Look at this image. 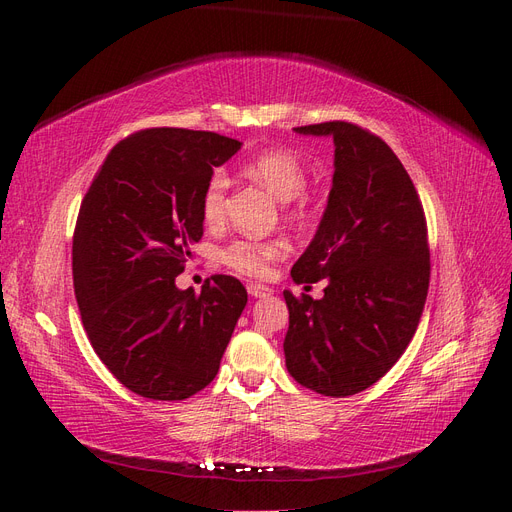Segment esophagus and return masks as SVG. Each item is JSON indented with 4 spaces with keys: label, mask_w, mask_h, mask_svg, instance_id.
I'll use <instances>...</instances> for the list:
<instances>
[{
    "label": "esophagus",
    "mask_w": 512,
    "mask_h": 512,
    "mask_svg": "<svg viewBox=\"0 0 512 512\" xmlns=\"http://www.w3.org/2000/svg\"><path fill=\"white\" fill-rule=\"evenodd\" d=\"M247 292H250L254 299H267L273 294V288H269L265 284H250V286H247Z\"/></svg>",
    "instance_id": "obj_1"
}]
</instances>
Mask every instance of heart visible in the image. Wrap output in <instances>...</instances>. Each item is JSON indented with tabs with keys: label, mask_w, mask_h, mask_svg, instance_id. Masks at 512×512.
I'll list each match as a JSON object with an SVG mask.
<instances>
[{
	"label": "heart",
	"mask_w": 512,
	"mask_h": 512,
	"mask_svg": "<svg viewBox=\"0 0 512 512\" xmlns=\"http://www.w3.org/2000/svg\"><path fill=\"white\" fill-rule=\"evenodd\" d=\"M252 177H256L277 200H294L305 183L307 168L297 153L290 149H267L258 153L247 164ZM228 192V177L224 170H215L207 181L203 194V215L209 224L222 220L224 203ZM282 243L280 241H260V239H239L232 241L222 252V258L228 267L237 269L247 275H265L271 262L280 258Z\"/></svg>",
	"instance_id": "heart-1"
}]
</instances>
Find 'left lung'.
Instances as JSON below:
<instances>
[{
  "label": "left lung",
  "mask_w": 512,
  "mask_h": 512,
  "mask_svg": "<svg viewBox=\"0 0 512 512\" xmlns=\"http://www.w3.org/2000/svg\"><path fill=\"white\" fill-rule=\"evenodd\" d=\"M294 132L333 138L335 170L316 235L290 271L297 284H329L316 301L284 292L286 367L307 389L348 397L378 382L414 337L429 288L425 213L382 138L346 121Z\"/></svg>",
  "instance_id": "1"
}]
</instances>
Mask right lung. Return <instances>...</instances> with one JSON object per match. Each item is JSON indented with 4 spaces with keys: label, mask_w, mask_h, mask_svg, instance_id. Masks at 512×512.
<instances>
[{
    "label": "right lung",
    "mask_w": 512,
    "mask_h": 512,
    "mask_svg": "<svg viewBox=\"0 0 512 512\" xmlns=\"http://www.w3.org/2000/svg\"><path fill=\"white\" fill-rule=\"evenodd\" d=\"M241 145L215 132L143 130L111 149L83 198L76 303L100 361L136 395L181 401L218 374L247 292L230 275L209 277L200 294L175 277L203 237L213 166Z\"/></svg>",
    "instance_id": "obj_1"
}]
</instances>
